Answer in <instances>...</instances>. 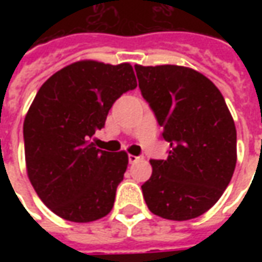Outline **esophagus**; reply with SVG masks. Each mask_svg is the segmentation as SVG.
Segmentation results:
<instances>
[{"mask_svg": "<svg viewBox=\"0 0 262 262\" xmlns=\"http://www.w3.org/2000/svg\"><path fill=\"white\" fill-rule=\"evenodd\" d=\"M127 159H129V163H130V164H133V163L139 161V160L142 159V157H140V156H133V154H129V157H127Z\"/></svg>", "mask_w": 262, "mask_h": 262, "instance_id": "34e87169", "label": "esophagus"}]
</instances>
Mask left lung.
I'll list each match as a JSON object with an SVG mask.
<instances>
[{"label":"left lung","instance_id":"obj_1","mask_svg":"<svg viewBox=\"0 0 262 262\" xmlns=\"http://www.w3.org/2000/svg\"><path fill=\"white\" fill-rule=\"evenodd\" d=\"M139 88L170 143L168 157L150 160L153 174L142 185L150 212L189 220L219 201L237 161L234 120L217 86L181 66H135Z\"/></svg>","mask_w":262,"mask_h":262}]
</instances>
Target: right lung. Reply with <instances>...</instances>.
<instances>
[{
	"instance_id": "obj_1",
	"label": "right lung",
	"mask_w": 262,
	"mask_h": 262,
	"mask_svg": "<svg viewBox=\"0 0 262 262\" xmlns=\"http://www.w3.org/2000/svg\"><path fill=\"white\" fill-rule=\"evenodd\" d=\"M136 86L129 63L84 60L57 71L37 91L24 122L26 170L42 202L60 217L86 223L114 208L127 154L99 150L91 139L115 101Z\"/></svg>"
}]
</instances>
